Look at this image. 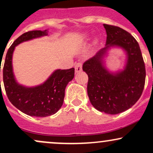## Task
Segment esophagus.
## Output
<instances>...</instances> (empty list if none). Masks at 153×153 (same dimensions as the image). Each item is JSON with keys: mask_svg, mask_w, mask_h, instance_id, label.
<instances>
[{"mask_svg": "<svg viewBox=\"0 0 153 153\" xmlns=\"http://www.w3.org/2000/svg\"><path fill=\"white\" fill-rule=\"evenodd\" d=\"M82 63L80 62H79L78 63H76L75 65V72L76 73H79V72L82 71Z\"/></svg>", "mask_w": 153, "mask_h": 153, "instance_id": "1", "label": "esophagus"}]
</instances>
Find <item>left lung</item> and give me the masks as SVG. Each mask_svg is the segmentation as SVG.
Returning a JSON list of instances; mask_svg holds the SVG:
<instances>
[{
	"label": "left lung",
	"instance_id": "8db88e82",
	"mask_svg": "<svg viewBox=\"0 0 153 153\" xmlns=\"http://www.w3.org/2000/svg\"><path fill=\"white\" fill-rule=\"evenodd\" d=\"M106 47L84 62L82 70L88 76L87 91L91 104L99 111L117 114L129 109L138 101L145 87V65L137 40L118 26L103 24ZM122 47L128 52L126 69L111 74L102 65L101 57L110 46Z\"/></svg>",
	"mask_w": 153,
	"mask_h": 153
}]
</instances>
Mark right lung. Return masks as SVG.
Masks as SVG:
<instances>
[{
    "label": "right lung",
    "mask_w": 153,
    "mask_h": 153,
    "mask_svg": "<svg viewBox=\"0 0 153 153\" xmlns=\"http://www.w3.org/2000/svg\"><path fill=\"white\" fill-rule=\"evenodd\" d=\"M47 34L46 30H36L19 36L8 49L2 69L5 91L10 102L31 117H45L54 114L62 106L65 88L75 75V69L72 68L57 70L45 83L34 88L24 87L16 82L12 70V54L15 47L23 42Z\"/></svg>",
    "instance_id": "add662e5"
}]
</instances>
